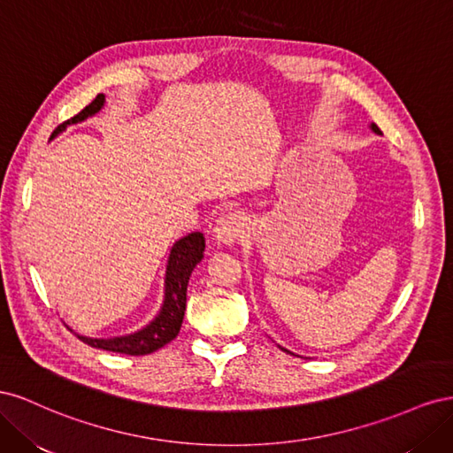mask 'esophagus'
I'll list each match as a JSON object with an SVG mask.
<instances>
[{"mask_svg": "<svg viewBox=\"0 0 453 453\" xmlns=\"http://www.w3.org/2000/svg\"><path fill=\"white\" fill-rule=\"evenodd\" d=\"M243 228H245L243 215L238 211H228L217 219L215 228H213V236L219 243L230 245L243 234Z\"/></svg>", "mask_w": 453, "mask_h": 453, "instance_id": "esophagus-1", "label": "esophagus"}]
</instances>
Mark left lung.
Masks as SVG:
<instances>
[{"label":"left lung","mask_w":453,"mask_h":453,"mask_svg":"<svg viewBox=\"0 0 453 453\" xmlns=\"http://www.w3.org/2000/svg\"><path fill=\"white\" fill-rule=\"evenodd\" d=\"M372 130H374V132H378V134H380V128H378V127H376V125H372Z\"/></svg>","instance_id":"obj_1"}]
</instances>
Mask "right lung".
Segmentation results:
<instances>
[{
    "label": "right lung",
    "mask_w": 453,
    "mask_h": 453,
    "mask_svg": "<svg viewBox=\"0 0 453 453\" xmlns=\"http://www.w3.org/2000/svg\"><path fill=\"white\" fill-rule=\"evenodd\" d=\"M104 100H105L104 94L96 96V98L85 109H81L75 117L62 122V125L52 132V138L58 132H62L65 125H75V122H81L87 117L98 113L104 105ZM203 248H205V240L200 232H190L188 236L175 242L170 253L168 268H166V296H164V306L158 313V318H155V321H150L145 328H142V331L128 336L98 340V338H87V336L77 334L79 340H83L85 344L92 348L125 353V355H149L170 344V342L180 334L183 315H185V304H187V283L195 266L203 257Z\"/></svg>",
    "instance_id": "right-lung-1"
}]
</instances>
